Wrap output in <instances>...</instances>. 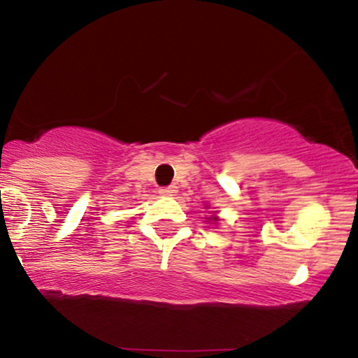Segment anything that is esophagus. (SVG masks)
I'll list each match as a JSON object with an SVG mask.
<instances>
[{
	"mask_svg": "<svg viewBox=\"0 0 358 358\" xmlns=\"http://www.w3.org/2000/svg\"><path fill=\"white\" fill-rule=\"evenodd\" d=\"M158 192L159 195L163 196H173L176 193V187H173V185H170V187H162Z\"/></svg>",
	"mask_w": 358,
	"mask_h": 358,
	"instance_id": "obj_1",
	"label": "esophagus"
}]
</instances>
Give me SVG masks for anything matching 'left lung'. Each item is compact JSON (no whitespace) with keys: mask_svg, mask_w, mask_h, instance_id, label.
<instances>
[{"mask_svg":"<svg viewBox=\"0 0 358 358\" xmlns=\"http://www.w3.org/2000/svg\"><path fill=\"white\" fill-rule=\"evenodd\" d=\"M213 220H215V219H213Z\"/></svg>","mask_w":358,"mask_h":358,"instance_id":"1","label":"left lung"}]
</instances>
